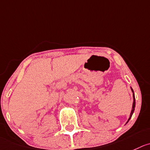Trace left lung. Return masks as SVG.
<instances>
[{
    "mask_svg": "<svg viewBox=\"0 0 150 150\" xmlns=\"http://www.w3.org/2000/svg\"><path fill=\"white\" fill-rule=\"evenodd\" d=\"M131 90H132V93H133V103H132V110H131V112H130V115H129V119H128L127 122H127L129 121V119H131V117H132V114H133V112H134V110H135V96H134L133 90H132V88H131Z\"/></svg>",
    "mask_w": 150,
    "mask_h": 150,
    "instance_id": "1",
    "label": "left lung"
}]
</instances>
